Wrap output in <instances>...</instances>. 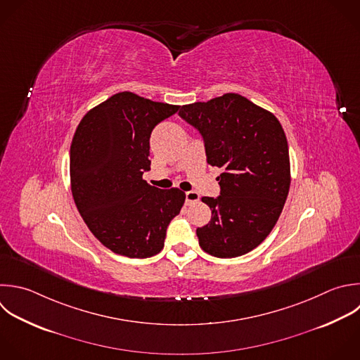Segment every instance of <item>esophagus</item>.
I'll use <instances>...</instances> for the list:
<instances>
[{"label":"esophagus","instance_id":"34e87169","mask_svg":"<svg viewBox=\"0 0 360 360\" xmlns=\"http://www.w3.org/2000/svg\"><path fill=\"white\" fill-rule=\"evenodd\" d=\"M198 200H200L198 193H195V191H187V193H186V204H187V205H191V204L197 202Z\"/></svg>","mask_w":360,"mask_h":360}]
</instances>
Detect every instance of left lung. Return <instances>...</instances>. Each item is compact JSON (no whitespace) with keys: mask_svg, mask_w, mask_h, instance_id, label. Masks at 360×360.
Segmentation results:
<instances>
[{"mask_svg":"<svg viewBox=\"0 0 360 360\" xmlns=\"http://www.w3.org/2000/svg\"><path fill=\"white\" fill-rule=\"evenodd\" d=\"M179 115L202 136L207 163L222 169L221 195L202 197L211 221L197 228L201 249L215 257L242 256L276 225L290 188V158L278 120L228 93L183 105Z\"/></svg>","mask_w":360,"mask_h":360,"instance_id":"8db88e82","label":"left lung"}]
</instances>
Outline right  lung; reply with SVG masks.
<instances>
[{
	"mask_svg": "<svg viewBox=\"0 0 360 360\" xmlns=\"http://www.w3.org/2000/svg\"><path fill=\"white\" fill-rule=\"evenodd\" d=\"M180 105L156 103L129 91L90 110L70 148V183L76 207L93 235L127 257L158 255L166 229L186 194L148 184L153 128Z\"/></svg>",
	"mask_w": 360,
	"mask_h": 360,
	"instance_id": "right-lung-1",
	"label": "right lung"
}]
</instances>
